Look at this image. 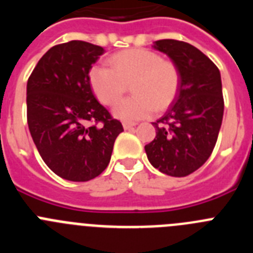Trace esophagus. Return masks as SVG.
<instances>
[{
	"mask_svg": "<svg viewBox=\"0 0 253 253\" xmlns=\"http://www.w3.org/2000/svg\"><path fill=\"white\" fill-rule=\"evenodd\" d=\"M135 123H129V122H124L123 123V126H124V129H126V130H128V129H131L133 128V126H135Z\"/></svg>",
	"mask_w": 253,
	"mask_h": 253,
	"instance_id": "esophagus-1",
	"label": "esophagus"
}]
</instances>
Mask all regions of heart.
Here are the masks:
<instances>
[{
  "instance_id": "heart-1",
  "label": "heart",
  "mask_w": 253,
  "mask_h": 253,
  "mask_svg": "<svg viewBox=\"0 0 253 253\" xmlns=\"http://www.w3.org/2000/svg\"><path fill=\"white\" fill-rule=\"evenodd\" d=\"M110 67L97 64L90 71V84L96 97L114 105L132 84L134 93L118 102L115 116L123 120L144 119L156 110H166L180 88V72L173 62L162 59L149 49L134 48L114 54Z\"/></svg>"
}]
</instances>
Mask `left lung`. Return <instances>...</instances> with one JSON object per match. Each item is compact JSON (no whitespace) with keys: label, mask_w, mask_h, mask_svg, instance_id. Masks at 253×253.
Listing matches in <instances>:
<instances>
[{"label":"left lung","mask_w":253,"mask_h":253,"mask_svg":"<svg viewBox=\"0 0 253 253\" xmlns=\"http://www.w3.org/2000/svg\"><path fill=\"white\" fill-rule=\"evenodd\" d=\"M153 48L169 55L180 72V88L166 114L154 122L156 138L144 147L154 169L175 177L193 173L215 147L224 113L218 67L194 45L157 40Z\"/></svg>","instance_id":"1"}]
</instances>
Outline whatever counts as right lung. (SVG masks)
<instances>
[{
  "label": "right lung",
  "mask_w": 253,
  "mask_h": 253,
  "mask_svg": "<svg viewBox=\"0 0 253 253\" xmlns=\"http://www.w3.org/2000/svg\"><path fill=\"white\" fill-rule=\"evenodd\" d=\"M104 48L72 40L40 58L26 86L28 125L46 166L69 181H88L107 167L123 125L96 100L90 69Z\"/></svg>",
  "instance_id": "add662e5"
}]
</instances>
